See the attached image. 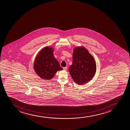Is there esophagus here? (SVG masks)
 <instances>
[{"label":"esophagus","mask_w":130,"mask_h":130,"mask_svg":"<svg viewBox=\"0 0 130 130\" xmlns=\"http://www.w3.org/2000/svg\"><path fill=\"white\" fill-rule=\"evenodd\" d=\"M63 70H64L66 71L67 70V67H65L63 68Z\"/></svg>","instance_id":"34e87169"}]
</instances>
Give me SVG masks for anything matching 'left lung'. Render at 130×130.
I'll list each match as a JSON object with an SVG mask.
<instances>
[{
    "instance_id": "obj_1",
    "label": "left lung",
    "mask_w": 130,
    "mask_h": 130,
    "mask_svg": "<svg viewBox=\"0 0 130 130\" xmlns=\"http://www.w3.org/2000/svg\"><path fill=\"white\" fill-rule=\"evenodd\" d=\"M72 79L79 85L91 80L96 71L94 58L83 47H77L74 49L73 62L69 67Z\"/></svg>"
}]
</instances>
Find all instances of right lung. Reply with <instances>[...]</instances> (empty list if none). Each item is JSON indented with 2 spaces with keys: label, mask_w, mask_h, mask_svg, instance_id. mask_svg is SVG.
I'll list each match as a JSON object with an SVG mask.
<instances>
[{
  "label": "right lung",
  "mask_w": 130,
  "mask_h": 130,
  "mask_svg": "<svg viewBox=\"0 0 130 130\" xmlns=\"http://www.w3.org/2000/svg\"><path fill=\"white\" fill-rule=\"evenodd\" d=\"M34 69L42 79H52L58 71L62 70L59 63L53 55V48L45 47L41 50L36 57Z\"/></svg>",
  "instance_id": "add662e5"
}]
</instances>
